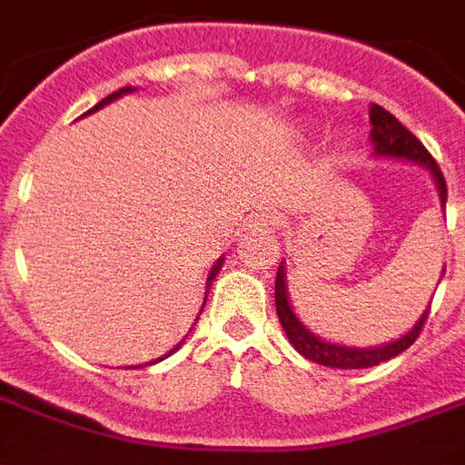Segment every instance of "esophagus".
I'll return each mask as SVG.
<instances>
[{
  "mask_svg": "<svg viewBox=\"0 0 465 465\" xmlns=\"http://www.w3.org/2000/svg\"><path fill=\"white\" fill-rule=\"evenodd\" d=\"M279 212H273V209H263V212H256L249 219V226L253 229H262V232H269V229H276L279 226Z\"/></svg>",
  "mask_w": 465,
  "mask_h": 465,
  "instance_id": "1",
  "label": "esophagus"
}]
</instances>
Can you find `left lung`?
Returning a JSON list of instances; mask_svg holds the SVG:
<instances>
[{
	"mask_svg": "<svg viewBox=\"0 0 465 465\" xmlns=\"http://www.w3.org/2000/svg\"><path fill=\"white\" fill-rule=\"evenodd\" d=\"M371 119V143H373V156H383V159H401V162H413L426 166L433 176V182L439 186L440 203L446 206L449 192H446V179L440 173L439 163L430 156L429 149L413 136V134L396 119V116L386 112L383 106L371 104L369 112ZM430 306L420 313V319L413 323V329L406 331L401 339L383 346H369V349H359V346H341V343L323 341L319 336H313L293 313L292 302H289V286H286V266H279L276 272V313L282 322L283 331L289 336V341L303 359L322 363L329 369H369V366H379L381 361H389L399 356L401 351H406L411 343L419 339L423 323L429 319Z\"/></svg>",
	"mask_w": 465,
	"mask_h": 465,
	"instance_id": "1",
	"label": "left lung"
}]
</instances>
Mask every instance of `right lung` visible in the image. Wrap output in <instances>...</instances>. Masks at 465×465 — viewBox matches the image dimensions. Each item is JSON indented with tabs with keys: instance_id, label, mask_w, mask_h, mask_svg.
Segmentation results:
<instances>
[{
	"instance_id": "obj_1",
	"label": "right lung",
	"mask_w": 465,
	"mask_h": 465,
	"mask_svg": "<svg viewBox=\"0 0 465 465\" xmlns=\"http://www.w3.org/2000/svg\"><path fill=\"white\" fill-rule=\"evenodd\" d=\"M132 92H134V86H124V89L114 92V94H109V96H106V99H102V102H99V104H96V106H92V109H89L86 114H94L96 109H102V106L109 104V102H114V99H119V96L132 94ZM222 263H223V256H222V259H219V262L213 263V269H212V272H209V279H206V293H209V286H212V282H213V279H216V273L222 272ZM203 303H206V296H203ZM202 312H203V309H202ZM179 346H182V341H179ZM179 346H176V349H179ZM176 349H172V351H169V353H173V351H176ZM169 353H166V356H169ZM156 361H163V356H162V359H156ZM156 361H152V363H156Z\"/></svg>"
}]
</instances>
